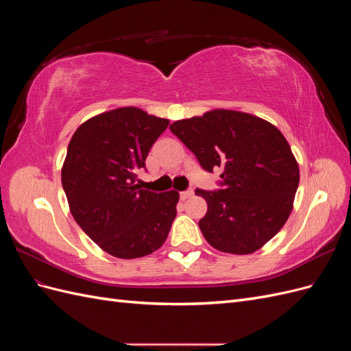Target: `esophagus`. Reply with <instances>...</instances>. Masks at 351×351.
<instances>
[{
	"label": "esophagus",
	"mask_w": 351,
	"mask_h": 351,
	"mask_svg": "<svg viewBox=\"0 0 351 351\" xmlns=\"http://www.w3.org/2000/svg\"><path fill=\"white\" fill-rule=\"evenodd\" d=\"M193 195H195L193 189H189V190H186V192L180 193V197H182V200H186V199H189V197H192Z\"/></svg>",
	"instance_id": "34e87169"
}]
</instances>
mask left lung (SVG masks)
I'll return each mask as SVG.
<instances>
[{
  "label": "left lung",
  "instance_id": "left-lung-1",
  "mask_svg": "<svg viewBox=\"0 0 351 351\" xmlns=\"http://www.w3.org/2000/svg\"><path fill=\"white\" fill-rule=\"evenodd\" d=\"M169 129L202 168H222L221 190L195 192L208 204L199 221L206 241L232 254L259 250L289 219L299 187V164L284 134L256 115L222 108Z\"/></svg>",
  "mask_w": 351,
  "mask_h": 351
}]
</instances>
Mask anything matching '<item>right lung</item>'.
Segmentation results:
<instances>
[{
	"label": "right lung",
	"instance_id": "add662e5",
	"mask_svg": "<svg viewBox=\"0 0 351 351\" xmlns=\"http://www.w3.org/2000/svg\"><path fill=\"white\" fill-rule=\"evenodd\" d=\"M168 124L141 108H115L80 124L69 143L61 183L71 215L115 258L158 250L177 215L178 192L155 193L134 183Z\"/></svg>",
	"mask_w": 351,
	"mask_h": 351
}]
</instances>
